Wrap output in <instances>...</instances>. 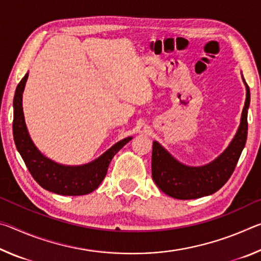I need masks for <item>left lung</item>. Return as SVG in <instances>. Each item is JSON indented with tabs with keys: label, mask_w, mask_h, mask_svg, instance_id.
Listing matches in <instances>:
<instances>
[{
	"label": "left lung",
	"mask_w": 261,
	"mask_h": 261,
	"mask_svg": "<svg viewBox=\"0 0 261 261\" xmlns=\"http://www.w3.org/2000/svg\"><path fill=\"white\" fill-rule=\"evenodd\" d=\"M245 86V105L242 113L241 125L235 138L226 151L210 165L204 167L184 166L176 161L160 144L154 141L152 178L162 192L176 199H197L216 192L228 182L246 143L250 88L246 83Z\"/></svg>",
	"instance_id": "obj_1"
}]
</instances>
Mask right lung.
Returning a JSON list of instances; mask_svg holds the SVG:
<instances>
[{
  "mask_svg": "<svg viewBox=\"0 0 261 261\" xmlns=\"http://www.w3.org/2000/svg\"><path fill=\"white\" fill-rule=\"evenodd\" d=\"M26 73L16 88L14 98V139L16 147L28 167L31 175L41 188L62 196H83L98 189L107 174L109 163L115 154L132 139V137L118 141L103 155L85 166L67 167L57 165L38 151L31 140L24 121L21 96L25 87Z\"/></svg>",
  "mask_w": 261,
  "mask_h": 261,
  "instance_id": "1",
  "label": "right lung"
}]
</instances>
